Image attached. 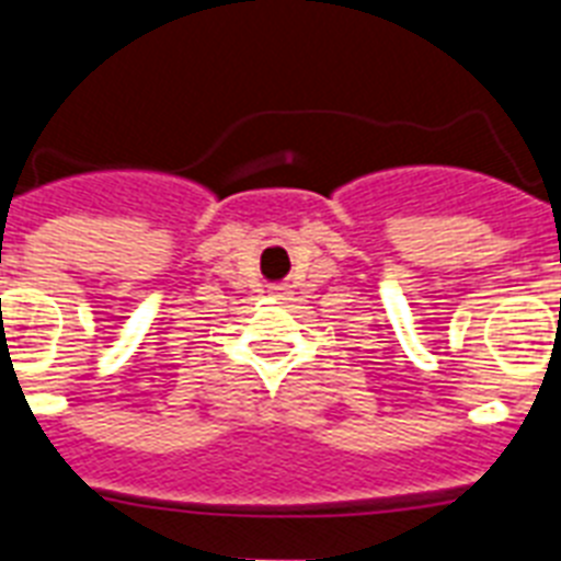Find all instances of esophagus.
<instances>
[{
    "instance_id": "34e87169",
    "label": "esophagus",
    "mask_w": 561,
    "mask_h": 561,
    "mask_svg": "<svg viewBox=\"0 0 561 561\" xmlns=\"http://www.w3.org/2000/svg\"><path fill=\"white\" fill-rule=\"evenodd\" d=\"M271 294H273V297H276V299H285V297H290V290L285 288V285H273V288H271Z\"/></svg>"
}]
</instances>
